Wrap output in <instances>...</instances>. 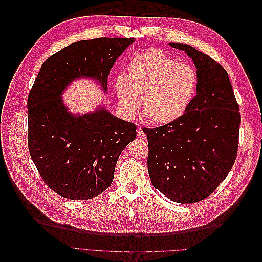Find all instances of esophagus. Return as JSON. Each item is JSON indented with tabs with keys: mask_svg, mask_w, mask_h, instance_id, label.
<instances>
[{
	"mask_svg": "<svg viewBox=\"0 0 262 262\" xmlns=\"http://www.w3.org/2000/svg\"><path fill=\"white\" fill-rule=\"evenodd\" d=\"M137 136H138L139 139H145V138H146V134H145V132H144V129L142 128V126H140V128L138 129Z\"/></svg>",
	"mask_w": 262,
	"mask_h": 262,
	"instance_id": "obj_1",
	"label": "esophagus"
}]
</instances>
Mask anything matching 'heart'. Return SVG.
<instances>
[{
    "label": "heart",
    "mask_w": 262,
    "mask_h": 262,
    "mask_svg": "<svg viewBox=\"0 0 262 262\" xmlns=\"http://www.w3.org/2000/svg\"><path fill=\"white\" fill-rule=\"evenodd\" d=\"M119 107L128 116L142 113L154 124H169L184 115L198 89L196 71L160 49L138 53L126 74L116 78Z\"/></svg>",
    "instance_id": "obj_1"
}]
</instances>
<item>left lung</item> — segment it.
Here are the masks:
<instances>
[{"instance_id":"1","label":"left lung","mask_w":262,"mask_h":262,"mask_svg":"<svg viewBox=\"0 0 262 262\" xmlns=\"http://www.w3.org/2000/svg\"><path fill=\"white\" fill-rule=\"evenodd\" d=\"M169 46L193 61L196 95L175 122L144 129L147 168L155 189L186 204L209 196L231 171L238 148L241 114L223 67L189 45Z\"/></svg>"}]
</instances>
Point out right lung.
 I'll list each match as a JSON object with an SVG mask.
<instances>
[{
  "label": "right lung",
  "instance_id": "add662e5",
  "mask_svg": "<svg viewBox=\"0 0 262 262\" xmlns=\"http://www.w3.org/2000/svg\"><path fill=\"white\" fill-rule=\"evenodd\" d=\"M134 38H97L70 45L45 61L28 95V148L43 181L71 200H87L112 185L119 156L137 137L134 123L104 105L73 114L62 98L76 80L104 93L117 59Z\"/></svg>",
  "mask_w": 262,
  "mask_h": 262
}]
</instances>
